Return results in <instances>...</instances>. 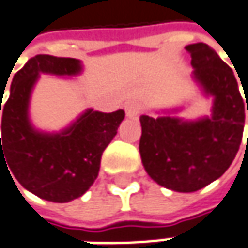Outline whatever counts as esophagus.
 <instances>
[{"label": "esophagus", "instance_id": "34e87169", "mask_svg": "<svg viewBox=\"0 0 248 248\" xmlns=\"http://www.w3.org/2000/svg\"><path fill=\"white\" fill-rule=\"evenodd\" d=\"M124 110H126V115L129 118H135V116H138L139 113H140V107L136 102H127L124 105Z\"/></svg>", "mask_w": 248, "mask_h": 248}]
</instances>
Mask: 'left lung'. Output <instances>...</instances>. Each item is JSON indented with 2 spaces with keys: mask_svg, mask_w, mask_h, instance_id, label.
Returning a JSON list of instances; mask_svg holds the SVG:
<instances>
[{
  "mask_svg": "<svg viewBox=\"0 0 248 248\" xmlns=\"http://www.w3.org/2000/svg\"><path fill=\"white\" fill-rule=\"evenodd\" d=\"M185 49L192 59L194 80L213 96L212 115L198 121L141 115L139 152L144 170L158 185L195 192L222 177L233 163L243 138L247 102L232 68L211 46L194 43Z\"/></svg>",
  "mask_w": 248,
  "mask_h": 248,
  "instance_id": "obj_1",
  "label": "left lung"
}]
</instances>
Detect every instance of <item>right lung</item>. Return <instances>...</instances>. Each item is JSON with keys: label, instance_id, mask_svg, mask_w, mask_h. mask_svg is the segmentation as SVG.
Here are the masks:
<instances>
[{"label": "right lung", "instance_id": "obj_1", "mask_svg": "<svg viewBox=\"0 0 248 248\" xmlns=\"http://www.w3.org/2000/svg\"><path fill=\"white\" fill-rule=\"evenodd\" d=\"M81 68L77 59L37 54L14 76L2 109L0 104V163L1 157L7 160L23 188L57 203L84 195L94 184L102 153L124 118L122 109H88L60 133H43L32 126L28 109L39 74L76 76Z\"/></svg>", "mask_w": 248, "mask_h": 248}]
</instances>
